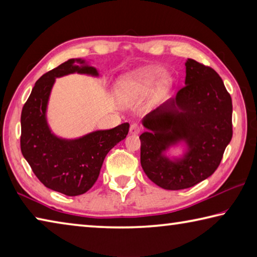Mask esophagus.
Listing matches in <instances>:
<instances>
[{"instance_id": "34e87169", "label": "esophagus", "mask_w": 257, "mask_h": 257, "mask_svg": "<svg viewBox=\"0 0 257 257\" xmlns=\"http://www.w3.org/2000/svg\"><path fill=\"white\" fill-rule=\"evenodd\" d=\"M129 132H130V134H132V135H137L139 132H141V125H139L136 122L132 123V124H130Z\"/></svg>"}]
</instances>
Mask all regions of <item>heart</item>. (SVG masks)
Listing matches in <instances>:
<instances>
[{
  "mask_svg": "<svg viewBox=\"0 0 257 257\" xmlns=\"http://www.w3.org/2000/svg\"><path fill=\"white\" fill-rule=\"evenodd\" d=\"M162 70L158 67H149L123 78L119 84V96L121 98H139L150 92L154 82L159 79ZM161 84H169L170 76L163 73Z\"/></svg>",
  "mask_w": 257,
  "mask_h": 257,
  "instance_id": "obj_1",
  "label": "heart"
}]
</instances>
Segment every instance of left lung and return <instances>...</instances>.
Instances as JSON below:
<instances>
[{"label": "left lung", "mask_w": 257, "mask_h": 257, "mask_svg": "<svg viewBox=\"0 0 257 257\" xmlns=\"http://www.w3.org/2000/svg\"><path fill=\"white\" fill-rule=\"evenodd\" d=\"M185 86L143 124L141 164L146 176L168 190L193 187L212 176L232 138V101L221 77L212 68L188 59ZM185 142L181 158L165 154Z\"/></svg>", "instance_id": "1"}]
</instances>
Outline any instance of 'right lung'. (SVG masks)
<instances>
[{"instance_id": "add662e5", "label": "right lung", "mask_w": 257, "mask_h": 257, "mask_svg": "<svg viewBox=\"0 0 257 257\" xmlns=\"http://www.w3.org/2000/svg\"><path fill=\"white\" fill-rule=\"evenodd\" d=\"M76 62L81 66H76ZM75 72L98 76L85 60H68L36 81L21 112V153L43 185L67 196H78L92 188L106 154L129 132L128 122L77 139L60 138L51 132L46 108L55 78Z\"/></svg>"}]
</instances>
